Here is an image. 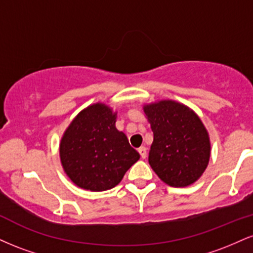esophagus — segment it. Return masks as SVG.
I'll use <instances>...</instances> for the list:
<instances>
[{
	"mask_svg": "<svg viewBox=\"0 0 253 253\" xmlns=\"http://www.w3.org/2000/svg\"><path fill=\"white\" fill-rule=\"evenodd\" d=\"M138 152H139V155H140V157H141V158H143V159H145V158H146V155H147V151H146V147H145V146H141V147H140V149H139V150H138Z\"/></svg>",
	"mask_w": 253,
	"mask_h": 253,
	"instance_id": "34e87169",
	"label": "esophagus"
}]
</instances>
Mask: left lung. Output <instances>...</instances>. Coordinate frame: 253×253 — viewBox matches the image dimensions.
<instances>
[{"label":"left lung","instance_id":"1","mask_svg":"<svg viewBox=\"0 0 253 253\" xmlns=\"http://www.w3.org/2000/svg\"><path fill=\"white\" fill-rule=\"evenodd\" d=\"M153 132L149 163L170 187L195 183L211 158L210 134L199 115L185 104L161 100L143 106Z\"/></svg>","mask_w":253,"mask_h":253}]
</instances>
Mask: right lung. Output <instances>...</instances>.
Here are the masks:
<instances>
[{
  "label": "right lung",
  "mask_w": 253,
  "mask_h": 253,
  "mask_svg": "<svg viewBox=\"0 0 253 253\" xmlns=\"http://www.w3.org/2000/svg\"><path fill=\"white\" fill-rule=\"evenodd\" d=\"M117 115L102 102L90 104L64 132L60 163L77 187L90 191L112 189L140 158L126 134L115 127Z\"/></svg>",
  "instance_id": "add662e5"
}]
</instances>
